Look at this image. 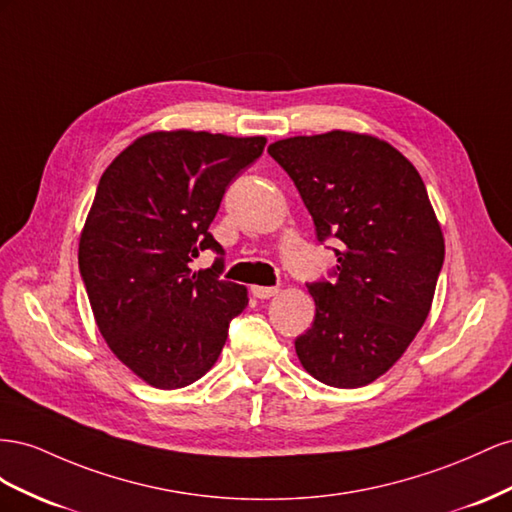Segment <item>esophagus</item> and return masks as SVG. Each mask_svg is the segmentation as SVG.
Returning <instances> with one entry per match:
<instances>
[{
    "label": "esophagus",
    "mask_w": 512,
    "mask_h": 512,
    "mask_svg": "<svg viewBox=\"0 0 512 512\" xmlns=\"http://www.w3.org/2000/svg\"><path fill=\"white\" fill-rule=\"evenodd\" d=\"M251 291H253V296L259 298V300H268V298L279 294V289H276V287H261V285H253Z\"/></svg>",
    "instance_id": "1"
}]
</instances>
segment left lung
I'll list each match as a JSON object with an SVG mask.
<instances>
[{
  "mask_svg": "<svg viewBox=\"0 0 512 512\" xmlns=\"http://www.w3.org/2000/svg\"><path fill=\"white\" fill-rule=\"evenodd\" d=\"M319 242L337 238L332 281L309 283L302 367L334 388L367 386L397 362L431 311L444 236L416 167L390 143L347 130L274 141Z\"/></svg>",
  "mask_w": 512,
  "mask_h": 512,
  "instance_id": "1",
  "label": "left lung"
}]
</instances>
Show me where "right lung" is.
Returning <instances> with one entry per match:
<instances>
[{
  "label": "right lung",
  "mask_w": 512,
  "mask_h": 512,
  "mask_svg": "<svg viewBox=\"0 0 512 512\" xmlns=\"http://www.w3.org/2000/svg\"><path fill=\"white\" fill-rule=\"evenodd\" d=\"M266 137L158 130L102 173L79 240V270L111 352L145 384L184 388L223 352L246 287L223 281L210 223L227 186L261 156ZM210 247L208 271L190 261Z\"/></svg>",
  "instance_id": "right-lung-1"
}]
</instances>
